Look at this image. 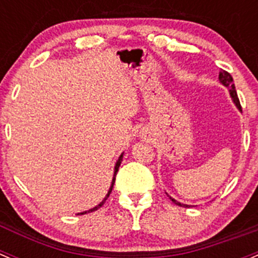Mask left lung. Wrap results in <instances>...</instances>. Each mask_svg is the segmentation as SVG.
Returning <instances> with one entry per match:
<instances>
[{"label":"left lung","mask_w":258,"mask_h":258,"mask_svg":"<svg viewBox=\"0 0 258 258\" xmlns=\"http://www.w3.org/2000/svg\"><path fill=\"white\" fill-rule=\"evenodd\" d=\"M219 83L222 84L223 86H226L227 89H228L229 91V95H231L232 98V101H233L234 105L237 106V109H238L239 111H242V108H241V104H239V100H238V96H237V91H236V88H234V84H233V79H232V76L229 75L227 71L224 70H221V73H219ZM168 197L172 200L173 203H175L177 206H180V207H190L189 205H183V203L178 202V201H175L174 198H172L170 196H168Z\"/></svg>","instance_id":"obj_1"}]
</instances>
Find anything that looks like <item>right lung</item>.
I'll return each mask as SVG.
<instances>
[{"label":"right lung","mask_w":258,"mask_h":258,"mask_svg":"<svg viewBox=\"0 0 258 258\" xmlns=\"http://www.w3.org/2000/svg\"><path fill=\"white\" fill-rule=\"evenodd\" d=\"M123 154H124V153H121V154H120V157H119V158H118V160H116V163H115V167H114V177H113V180H111L110 188H109V190H108V195L105 196V198H104V200L101 201V202L99 203L98 206H95V207H94V208H91V210H89V211H85V212H80V213H78V215H86V213L94 212V211L99 210V208H100L101 206H103L104 203H105V201L108 200V197H109V196H110L111 190H113L114 183H115V175H116V173H118V170H119V167H120V164H121V160H123Z\"/></svg>","instance_id":"obj_1"}]
</instances>
